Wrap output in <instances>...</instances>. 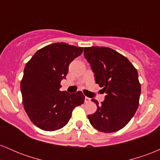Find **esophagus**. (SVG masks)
I'll return each mask as SVG.
<instances>
[{"mask_svg": "<svg viewBox=\"0 0 160 160\" xmlns=\"http://www.w3.org/2000/svg\"><path fill=\"white\" fill-rule=\"evenodd\" d=\"M91 102V98H88V97H85V103H89Z\"/></svg>", "mask_w": 160, "mask_h": 160, "instance_id": "esophagus-1", "label": "esophagus"}]
</instances>
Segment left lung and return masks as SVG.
Wrapping results in <instances>:
<instances>
[{
  "label": "left lung",
  "instance_id": "1",
  "mask_svg": "<svg viewBox=\"0 0 160 160\" xmlns=\"http://www.w3.org/2000/svg\"><path fill=\"white\" fill-rule=\"evenodd\" d=\"M84 56L90 64L95 81L106 95L102 104L92 99L97 111L88 119L92 126L102 132L119 131L135 115L139 104L141 84L138 74L126 57L111 48H84Z\"/></svg>",
  "mask_w": 160,
  "mask_h": 160
}]
</instances>
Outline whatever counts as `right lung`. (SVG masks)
<instances>
[{
  "mask_svg": "<svg viewBox=\"0 0 160 160\" xmlns=\"http://www.w3.org/2000/svg\"><path fill=\"white\" fill-rule=\"evenodd\" d=\"M82 47L55 43L37 51L27 62L21 81L22 104L29 119L44 131H56L68 122L75 107L83 104L82 92L60 91L70 63Z\"/></svg>",
  "mask_w": 160,
  "mask_h": 160,
  "instance_id": "right-lung-1",
  "label": "right lung"
}]
</instances>
